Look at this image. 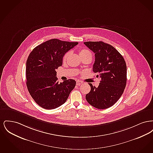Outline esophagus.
<instances>
[{"label": "esophagus", "instance_id": "1", "mask_svg": "<svg viewBox=\"0 0 153 153\" xmlns=\"http://www.w3.org/2000/svg\"><path fill=\"white\" fill-rule=\"evenodd\" d=\"M82 84V82L81 81H77L76 82V85H77V86H80Z\"/></svg>", "mask_w": 153, "mask_h": 153}]
</instances>
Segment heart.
Listing matches in <instances>:
<instances>
[{"mask_svg": "<svg viewBox=\"0 0 153 153\" xmlns=\"http://www.w3.org/2000/svg\"><path fill=\"white\" fill-rule=\"evenodd\" d=\"M71 53V51H68L64 55L63 57V61H65L67 59V58H68V57L70 56ZM79 54H80V57L81 58H86L88 57H92V53L91 52L88 51V49H80L79 51Z\"/></svg>", "mask_w": 153, "mask_h": 153, "instance_id": "b5f03b06", "label": "heart"}]
</instances>
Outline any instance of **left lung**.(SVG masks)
I'll list each match as a JSON object with an SVG mask.
<instances>
[{
	"mask_svg": "<svg viewBox=\"0 0 153 153\" xmlns=\"http://www.w3.org/2000/svg\"><path fill=\"white\" fill-rule=\"evenodd\" d=\"M95 53L93 71L100 79L98 87L92 84L90 92L86 95L88 102L98 109L112 106L123 93L127 82V66L123 56L109 44L102 41L85 42Z\"/></svg>",
	"mask_w": 153,
	"mask_h": 153,
	"instance_id": "obj_1",
	"label": "left lung"
}]
</instances>
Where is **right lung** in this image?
<instances>
[{
	"label": "right lung",
	"mask_w": 153,
	"mask_h": 153,
	"mask_svg": "<svg viewBox=\"0 0 153 153\" xmlns=\"http://www.w3.org/2000/svg\"><path fill=\"white\" fill-rule=\"evenodd\" d=\"M78 42L51 39L37 46L26 62V85L30 94L43 108H56L65 102L76 85L73 79L58 82L56 70L62 65L67 51Z\"/></svg>",
	"instance_id": "1"
}]
</instances>
